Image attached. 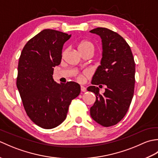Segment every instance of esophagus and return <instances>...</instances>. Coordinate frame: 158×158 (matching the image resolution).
Returning <instances> with one entry per match:
<instances>
[{"instance_id": "34e87169", "label": "esophagus", "mask_w": 158, "mask_h": 158, "mask_svg": "<svg viewBox=\"0 0 158 158\" xmlns=\"http://www.w3.org/2000/svg\"><path fill=\"white\" fill-rule=\"evenodd\" d=\"M81 91L83 92H85L86 91V88L84 86H81Z\"/></svg>"}]
</instances>
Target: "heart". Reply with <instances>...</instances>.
<instances>
[{"instance_id":"b5f03b06","label":"heart","mask_w":158,"mask_h":158,"mask_svg":"<svg viewBox=\"0 0 158 158\" xmlns=\"http://www.w3.org/2000/svg\"><path fill=\"white\" fill-rule=\"evenodd\" d=\"M79 50L80 52L84 51H92L94 52V45L92 42L84 40V41L80 42L79 44ZM66 51H64L62 53V56L64 55ZM76 79L78 81H82L83 79V75H82V74H79V75H77Z\"/></svg>"}]
</instances>
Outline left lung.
<instances>
[{"label": "left lung", "mask_w": 158, "mask_h": 158, "mask_svg": "<svg viewBox=\"0 0 158 158\" xmlns=\"http://www.w3.org/2000/svg\"><path fill=\"white\" fill-rule=\"evenodd\" d=\"M90 32L98 35L102 42V58L88 91L96 94L90 108L92 119L105 127L115 125L126 115L135 91V62L130 47L118 33L106 28H96ZM105 85L103 95L96 85Z\"/></svg>", "instance_id": "obj_1"}]
</instances>
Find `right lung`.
<instances>
[{
    "instance_id": "right-lung-1",
    "label": "right lung",
    "mask_w": 158,
    "mask_h": 158,
    "mask_svg": "<svg viewBox=\"0 0 158 158\" xmlns=\"http://www.w3.org/2000/svg\"><path fill=\"white\" fill-rule=\"evenodd\" d=\"M66 33L45 29L30 39L20 55L17 88L29 118L44 129H52L65 120L72 100L81 89L75 82L59 84L53 81V67L61 62Z\"/></svg>"
}]
</instances>
